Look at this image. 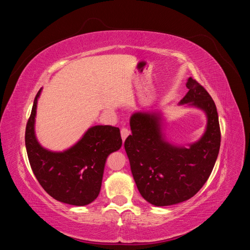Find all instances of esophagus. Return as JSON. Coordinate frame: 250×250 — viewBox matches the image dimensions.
<instances>
[{
    "label": "esophagus",
    "mask_w": 250,
    "mask_h": 250,
    "mask_svg": "<svg viewBox=\"0 0 250 250\" xmlns=\"http://www.w3.org/2000/svg\"><path fill=\"white\" fill-rule=\"evenodd\" d=\"M130 134V131L127 129V128H122V129H121V137H122V141L124 142L126 139H127V137L128 135Z\"/></svg>",
    "instance_id": "obj_1"
}]
</instances>
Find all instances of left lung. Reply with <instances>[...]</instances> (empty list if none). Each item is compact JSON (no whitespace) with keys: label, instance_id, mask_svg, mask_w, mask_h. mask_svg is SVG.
<instances>
[{"label":"left lung","instance_id":"left-lung-1","mask_svg":"<svg viewBox=\"0 0 250 250\" xmlns=\"http://www.w3.org/2000/svg\"><path fill=\"white\" fill-rule=\"evenodd\" d=\"M188 92L178 105L204 112L201 137L187 145L168 141L165 116L158 109L133 112L131 135L124 143L135 185L142 197L155 207H168L192 198L207 183L220 149L221 134L215 102L199 83L188 78Z\"/></svg>","mask_w":250,"mask_h":250}]
</instances>
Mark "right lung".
<instances>
[{"label":"right lung","instance_id":"add662e5","mask_svg":"<svg viewBox=\"0 0 250 250\" xmlns=\"http://www.w3.org/2000/svg\"><path fill=\"white\" fill-rule=\"evenodd\" d=\"M37 93L26 127L25 143L30 166L36 179L51 197L71 206L92 203L100 193L107 156L122 147L120 129L109 125L89 127L67 149L44 148L36 138Z\"/></svg>","mask_w":250,"mask_h":250}]
</instances>
